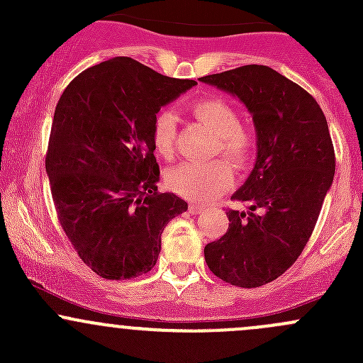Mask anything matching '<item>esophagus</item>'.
Segmentation results:
<instances>
[{"label":"esophagus","mask_w":363,"mask_h":363,"mask_svg":"<svg viewBox=\"0 0 363 363\" xmlns=\"http://www.w3.org/2000/svg\"><path fill=\"white\" fill-rule=\"evenodd\" d=\"M188 211H189V214H193V216H199V214H202L203 212V208L202 207H199V205H195V203H191L188 207Z\"/></svg>","instance_id":"esophagus-1"}]
</instances>
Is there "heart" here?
Wrapping results in <instances>:
<instances>
[{
  "label": "heart",
  "instance_id": "heart-1",
  "mask_svg": "<svg viewBox=\"0 0 363 363\" xmlns=\"http://www.w3.org/2000/svg\"><path fill=\"white\" fill-rule=\"evenodd\" d=\"M193 116L218 135L216 152H221L237 170H244L255 158V138L240 126V117L235 108L223 98H202L189 107ZM177 116L164 108L152 121V144L158 155L170 158L175 147ZM232 168L225 160L207 163H182L168 174V188L177 195L205 203L214 200L232 184Z\"/></svg>",
  "mask_w": 363,
  "mask_h": 363
}]
</instances>
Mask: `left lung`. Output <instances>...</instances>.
I'll use <instances>...</instances> for the list:
<instances>
[{"label": "left lung", "mask_w": 363, "mask_h": 363, "mask_svg": "<svg viewBox=\"0 0 363 363\" xmlns=\"http://www.w3.org/2000/svg\"><path fill=\"white\" fill-rule=\"evenodd\" d=\"M200 80L239 98L256 131V163L232 196L250 211H228V230L205 246V262L233 286L258 288L294 265L316 226L335 174L330 131L316 100L269 67Z\"/></svg>", "instance_id": "left-lung-1"}]
</instances>
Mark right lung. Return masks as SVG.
I'll return each instance as SVG.
<instances>
[{"label": "right lung", "instance_id": "1", "mask_svg": "<svg viewBox=\"0 0 363 363\" xmlns=\"http://www.w3.org/2000/svg\"><path fill=\"white\" fill-rule=\"evenodd\" d=\"M193 86L113 57L79 73L57 101L45 158L54 205L80 259L105 279L149 272L163 228L188 208L158 191L152 121Z\"/></svg>", "mask_w": 363, "mask_h": 363}]
</instances>
